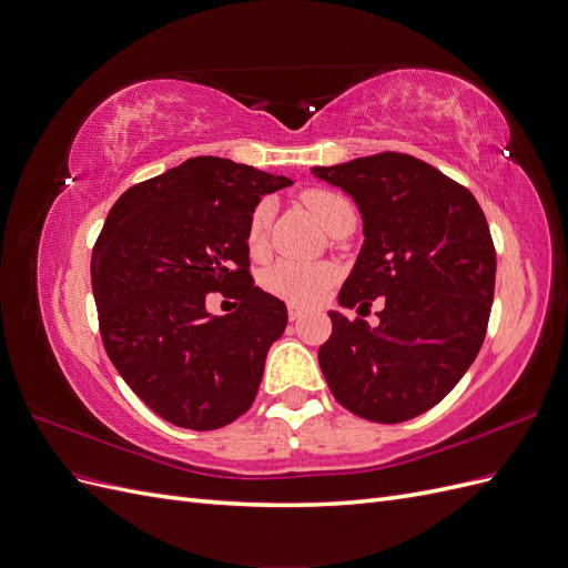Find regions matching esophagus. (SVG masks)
Segmentation results:
<instances>
[{
    "label": "esophagus",
    "mask_w": 568,
    "mask_h": 568,
    "mask_svg": "<svg viewBox=\"0 0 568 568\" xmlns=\"http://www.w3.org/2000/svg\"><path fill=\"white\" fill-rule=\"evenodd\" d=\"M301 315H303V311H301L298 305H288V320H291V322L301 320Z\"/></svg>",
    "instance_id": "obj_1"
}]
</instances>
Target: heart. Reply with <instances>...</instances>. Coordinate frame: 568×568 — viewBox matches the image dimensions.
<instances>
[{
	"label": "heart",
	"mask_w": 568,
	"mask_h": 568,
	"mask_svg": "<svg viewBox=\"0 0 568 568\" xmlns=\"http://www.w3.org/2000/svg\"><path fill=\"white\" fill-rule=\"evenodd\" d=\"M305 203L311 205L313 213L322 225L332 232V227L343 215H355L348 199L326 189H311L305 192ZM267 227H270V203H257L248 220V251L261 255L267 248ZM336 280V270L326 263H296L280 261L265 270L263 286L267 294L277 296L291 305H313L317 303Z\"/></svg>",
	"instance_id": "b5f03b06"
}]
</instances>
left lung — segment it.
<instances>
[{
	"label": "left lung",
	"mask_w": 568,
	"mask_h": 568,
	"mask_svg": "<svg viewBox=\"0 0 568 568\" xmlns=\"http://www.w3.org/2000/svg\"><path fill=\"white\" fill-rule=\"evenodd\" d=\"M313 175L363 215L365 244L343 282V307L384 301L379 324L336 311L320 367L353 415L398 424L432 409L471 367L495 294V246L469 189L407 153H376Z\"/></svg>",
	"instance_id": "obj_1"
}]
</instances>
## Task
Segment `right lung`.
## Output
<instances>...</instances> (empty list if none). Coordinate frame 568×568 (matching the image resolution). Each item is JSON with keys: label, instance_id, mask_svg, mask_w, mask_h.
I'll return each instance as SVG.
<instances>
[{"label": "right lung", "instance_id": "right-lung-1", "mask_svg": "<svg viewBox=\"0 0 568 568\" xmlns=\"http://www.w3.org/2000/svg\"><path fill=\"white\" fill-rule=\"evenodd\" d=\"M294 184L217 156L189 159L130 186L92 251L104 348L125 384L165 422L213 432L255 400L286 305L253 286L248 220L261 196ZM211 290L240 307L211 316Z\"/></svg>", "mask_w": 568, "mask_h": 568}]
</instances>
